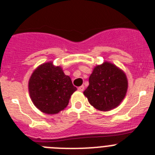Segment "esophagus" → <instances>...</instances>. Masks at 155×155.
I'll return each instance as SVG.
<instances>
[{"label":"esophagus","mask_w":155,"mask_h":155,"mask_svg":"<svg viewBox=\"0 0 155 155\" xmlns=\"http://www.w3.org/2000/svg\"><path fill=\"white\" fill-rule=\"evenodd\" d=\"M78 90L80 91H84V86H80L78 87Z\"/></svg>","instance_id":"34e87169"}]
</instances>
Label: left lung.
<instances>
[{
    "mask_svg": "<svg viewBox=\"0 0 155 155\" xmlns=\"http://www.w3.org/2000/svg\"><path fill=\"white\" fill-rule=\"evenodd\" d=\"M126 74L109 62L97 65L89 77V86L84 91L91 106L108 111L120 104L127 91Z\"/></svg>",
    "mask_w": 155,
    "mask_h": 155,
    "instance_id": "8db88e82",
    "label": "left lung"
}]
</instances>
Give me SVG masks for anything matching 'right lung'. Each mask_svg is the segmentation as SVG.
<instances>
[{
  "instance_id": "add662e5",
  "label": "right lung",
  "mask_w": 155,
  "mask_h": 155,
  "mask_svg": "<svg viewBox=\"0 0 155 155\" xmlns=\"http://www.w3.org/2000/svg\"><path fill=\"white\" fill-rule=\"evenodd\" d=\"M76 90L71 78L64 73L61 67L54 66L52 62L40 65L28 81L32 103L45 114H57L64 110Z\"/></svg>"
}]
</instances>
